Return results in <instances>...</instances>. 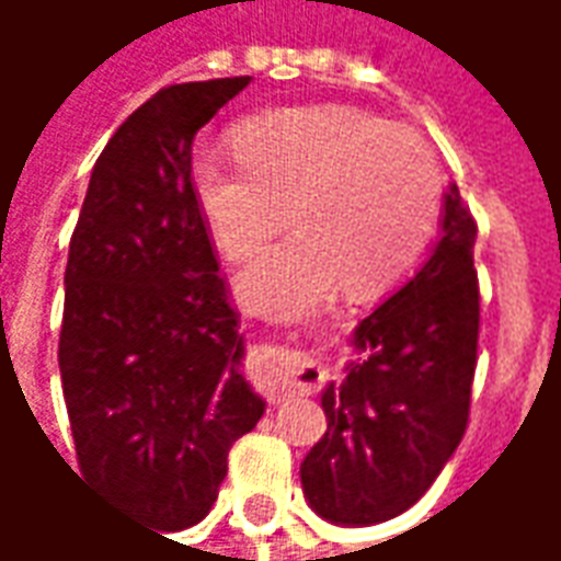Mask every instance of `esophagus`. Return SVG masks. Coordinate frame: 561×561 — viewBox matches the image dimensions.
Returning a JSON list of instances; mask_svg holds the SVG:
<instances>
[{
	"mask_svg": "<svg viewBox=\"0 0 561 561\" xmlns=\"http://www.w3.org/2000/svg\"><path fill=\"white\" fill-rule=\"evenodd\" d=\"M324 366L312 360L309 354L291 352L273 357L264 366V381L276 397H294V393H312L324 385Z\"/></svg>",
	"mask_w": 561,
	"mask_h": 561,
	"instance_id": "1",
	"label": "esophagus"
}]
</instances>
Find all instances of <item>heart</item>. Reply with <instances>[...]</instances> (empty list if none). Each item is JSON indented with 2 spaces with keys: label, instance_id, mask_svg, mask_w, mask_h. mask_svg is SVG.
<instances>
[{
  "label": "heart",
  "instance_id": "heart-1",
  "mask_svg": "<svg viewBox=\"0 0 561 561\" xmlns=\"http://www.w3.org/2000/svg\"><path fill=\"white\" fill-rule=\"evenodd\" d=\"M240 149L204 144L192 192L213 240L245 257L237 294L270 318L309 316L345 285L369 297L421 261L442 216V171L430 144L354 107H288L237 128Z\"/></svg>",
  "mask_w": 561,
  "mask_h": 561
}]
</instances>
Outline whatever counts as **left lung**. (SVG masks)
Wrapping results in <instances>:
<instances>
[{"label":"left lung","instance_id":"1","mask_svg":"<svg viewBox=\"0 0 561 561\" xmlns=\"http://www.w3.org/2000/svg\"><path fill=\"white\" fill-rule=\"evenodd\" d=\"M474 240L478 225L450 183L430 257L354 328L360 357L321 390L328 433L300 466L318 517L340 526L397 517L462 442L481 321Z\"/></svg>","mask_w":561,"mask_h":561}]
</instances>
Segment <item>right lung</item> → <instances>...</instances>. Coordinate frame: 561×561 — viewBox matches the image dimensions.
<instances>
[{
	"mask_svg": "<svg viewBox=\"0 0 561 561\" xmlns=\"http://www.w3.org/2000/svg\"><path fill=\"white\" fill-rule=\"evenodd\" d=\"M245 87L176 83L140 104L95 161L68 245L59 376L80 471L159 531L207 517L267 405L192 192L195 135Z\"/></svg>",
	"mask_w": 561,
	"mask_h": 561,
	"instance_id": "1",
	"label": "right lung"
}]
</instances>
